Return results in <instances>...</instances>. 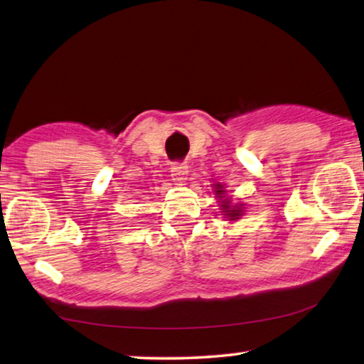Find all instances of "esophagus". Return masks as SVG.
<instances>
[{
  "mask_svg": "<svg viewBox=\"0 0 364 364\" xmlns=\"http://www.w3.org/2000/svg\"><path fill=\"white\" fill-rule=\"evenodd\" d=\"M187 174H188V166L185 163H174L173 166H171V177H173V181L181 185L187 179Z\"/></svg>",
  "mask_w": 364,
  "mask_h": 364,
  "instance_id": "1",
  "label": "esophagus"
}]
</instances>
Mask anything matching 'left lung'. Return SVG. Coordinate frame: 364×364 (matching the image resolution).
<instances>
[{"mask_svg":"<svg viewBox=\"0 0 364 364\" xmlns=\"http://www.w3.org/2000/svg\"><path fill=\"white\" fill-rule=\"evenodd\" d=\"M215 195H217V198H223L225 196V188H223L222 183H217L215 185ZM242 205L244 204L231 205L230 198H225V200L220 204V208H222V212H223L225 218H228V220H237V218L241 217L242 212H244Z\"/></svg>","mask_w":364,"mask_h":364,"instance_id":"1","label":"left lung"}]
</instances>
